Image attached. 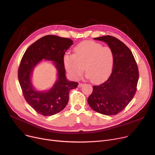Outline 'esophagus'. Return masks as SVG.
<instances>
[{"label":"esophagus","mask_w":155,"mask_h":155,"mask_svg":"<svg viewBox=\"0 0 155 155\" xmlns=\"http://www.w3.org/2000/svg\"><path fill=\"white\" fill-rule=\"evenodd\" d=\"M82 86H83V84H82V83H79L78 84V87H82Z\"/></svg>","instance_id":"obj_1"}]
</instances>
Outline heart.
<instances>
[{"label": "heart", "mask_w": 155, "mask_h": 155, "mask_svg": "<svg viewBox=\"0 0 155 155\" xmlns=\"http://www.w3.org/2000/svg\"><path fill=\"white\" fill-rule=\"evenodd\" d=\"M63 63L71 78H77L85 70L92 82L99 83L111 73L114 54L109 47L94 41H84L76 46L74 54L64 56Z\"/></svg>", "instance_id": "b5f03b06"}]
</instances>
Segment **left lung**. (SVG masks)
Here are the masks:
<instances>
[{"mask_svg": "<svg viewBox=\"0 0 155 155\" xmlns=\"http://www.w3.org/2000/svg\"><path fill=\"white\" fill-rule=\"evenodd\" d=\"M94 39L108 45L114 54V64L109 78L93 86V92L87 102L97 112L116 115L125 109L136 94L139 79L137 65L131 51L117 38L104 36Z\"/></svg>", "mask_w": 155, "mask_h": 155, "instance_id": "left-lung-1", "label": "left lung"}]
</instances>
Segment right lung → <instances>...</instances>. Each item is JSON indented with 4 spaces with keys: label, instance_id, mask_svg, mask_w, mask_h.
<instances>
[{
    "label": "right lung",
    "instance_id": "obj_1",
    "mask_svg": "<svg viewBox=\"0 0 155 155\" xmlns=\"http://www.w3.org/2000/svg\"><path fill=\"white\" fill-rule=\"evenodd\" d=\"M73 45L69 38L54 35L41 38L28 47L21 59L18 79L24 99L37 113L50 116L61 111L69 100V92L78 83L70 82L65 76L63 57ZM43 59L54 61L58 71V80L48 91H37L31 83L32 70Z\"/></svg>",
    "mask_w": 155,
    "mask_h": 155
}]
</instances>
